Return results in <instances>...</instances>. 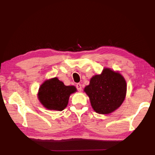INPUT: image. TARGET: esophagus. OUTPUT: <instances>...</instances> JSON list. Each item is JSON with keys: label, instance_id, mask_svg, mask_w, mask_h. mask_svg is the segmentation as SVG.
Segmentation results:
<instances>
[{"label": "esophagus", "instance_id": "obj_1", "mask_svg": "<svg viewBox=\"0 0 155 155\" xmlns=\"http://www.w3.org/2000/svg\"><path fill=\"white\" fill-rule=\"evenodd\" d=\"M77 88L78 91H81L82 90V85L80 83L77 84Z\"/></svg>", "mask_w": 155, "mask_h": 155}]
</instances>
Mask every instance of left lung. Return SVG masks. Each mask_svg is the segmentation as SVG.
Here are the masks:
<instances>
[{
  "instance_id": "left-lung-1",
  "label": "left lung",
  "mask_w": 155,
  "mask_h": 155,
  "mask_svg": "<svg viewBox=\"0 0 155 155\" xmlns=\"http://www.w3.org/2000/svg\"><path fill=\"white\" fill-rule=\"evenodd\" d=\"M91 107L98 114H108L120 107L127 94V83L118 71L104 68L101 74L94 75L84 88Z\"/></svg>"
}]
</instances>
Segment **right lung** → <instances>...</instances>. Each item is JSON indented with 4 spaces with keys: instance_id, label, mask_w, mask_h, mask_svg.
I'll use <instances>...</instances> for the list:
<instances>
[{
    "instance_id": "1",
    "label": "right lung",
    "mask_w": 155,
    "mask_h": 155,
    "mask_svg": "<svg viewBox=\"0 0 155 155\" xmlns=\"http://www.w3.org/2000/svg\"><path fill=\"white\" fill-rule=\"evenodd\" d=\"M74 86H66L57 77L46 80L39 87L38 98L48 110L62 111L67 107L71 94L77 92Z\"/></svg>"
}]
</instances>
